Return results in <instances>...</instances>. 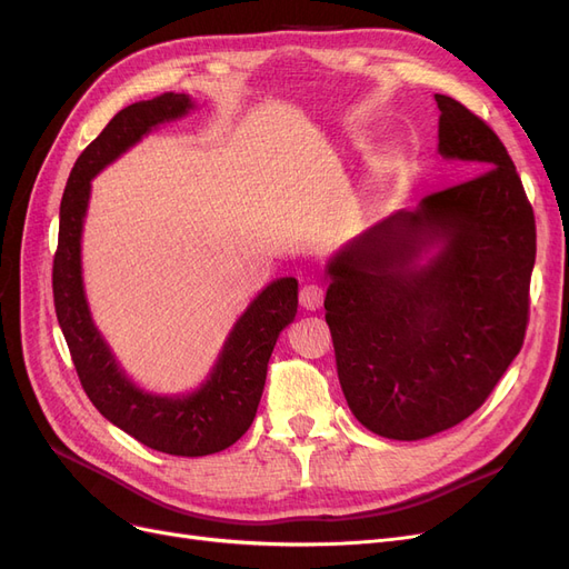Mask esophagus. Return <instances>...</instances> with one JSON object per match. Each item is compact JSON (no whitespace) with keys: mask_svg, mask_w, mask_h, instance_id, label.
<instances>
[{"mask_svg":"<svg viewBox=\"0 0 569 569\" xmlns=\"http://www.w3.org/2000/svg\"><path fill=\"white\" fill-rule=\"evenodd\" d=\"M299 303L303 311H318L322 306V289L318 284H306L299 295Z\"/></svg>","mask_w":569,"mask_h":569,"instance_id":"esophagus-1","label":"esophagus"}]
</instances>
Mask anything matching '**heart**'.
Wrapping results in <instances>:
<instances>
[{
	"label": "heart",
	"instance_id": "b5f03b06",
	"mask_svg": "<svg viewBox=\"0 0 569 569\" xmlns=\"http://www.w3.org/2000/svg\"><path fill=\"white\" fill-rule=\"evenodd\" d=\"M396 170V157L391 151H387V153H382V157H377L372 163H370V187H375V184H380L382 180H387L391 173Z\"/></svg>",
	"mask_w": 569,
	"mask_h": 569
}]
</instances>
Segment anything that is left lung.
<instances>
[{"label":"left lung","instance_id":"obj_1","mask_svg":"<svg viewBox=\"0 0 569 569\" xmlns=\"http://www.w3.org/2000/svg\"><path fill=\"white\" fill-rule=\"evenodd\" d=\"M443 161L477 178L349 239L325 266L339 385L370 432L418 441L487 401L520 353L537 228L506 147L435 94Z\"/></svg>","mask_w":569,"mask_h":569}]
</instances>
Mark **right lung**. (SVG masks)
Wrapping results in <instances>:
<instances>
[{
  "label": "right lung",
  "mask_w": 569,
  "mask_h": 569,
  "mask_svg": "<svg viewBox=\"0 0 569 569\" xmlns=\"http://www.w3.org/2000/svg\"><path fill=\"white\" fill-rule=\"evenodd\" d=\"M194 107L192 97L176 92L134 101L80 153L63 189L51 272L61 332L94 408L149 449L184 458L228 449L251 427L274 341L295 320L299 306L295 278H278L263 287L232 325L206 380L187 393H153L134 385L97 330L82 282V228L92 180L151 130L184 118Z\"/></svg>",
  "instance_id": "add662e5"
}]
</instances>
